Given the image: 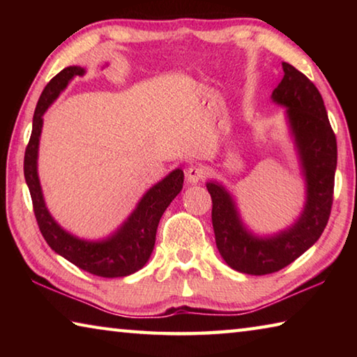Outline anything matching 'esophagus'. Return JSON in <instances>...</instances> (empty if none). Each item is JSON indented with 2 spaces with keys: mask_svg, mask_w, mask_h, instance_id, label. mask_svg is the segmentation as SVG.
<instances>
[{
  "mask_svg": "<svg viewBox=\"0 0 357 357\" xmlns=\"http://www.w3.org/2000/svg\"><path fill=\"white\" fill-rule=\"evenodd\" d=\"M204 178H206V172H204V168H202V167L192 165L185 170V179L189 184L202 183Z\"/></svg>",
  "mask_w": 357,
  "mask_h": 357,
  "instance_id": "obj_1",
  "label": "esophagus"
}]
</instances>
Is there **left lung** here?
Returning a JSON list of instances; mask_svg holds the SVG:
<instances>
[{
    "mask_svg": "<svg viewBox=\"0 0 357 357\" xmlns=\"http://www.w3.org/2000/svg\"><path fill=\"white\" fill-rule=\"evenodd\" d=\"M282 68L285 75L271 100L285 108L304 178L305 202L298 219L274 234H257L244 223L233 193L219 181L206 183L217 249L229 268L250 275L277 273L309 250L324 231L334 193L337 142L321 94L291 64L282 63Z\"/></svg>",
    "mask_w": 357,
    "mask_h": 357,
    "instance_id": "left-lung-1",
    "label": "left lung"
}]
</instances>
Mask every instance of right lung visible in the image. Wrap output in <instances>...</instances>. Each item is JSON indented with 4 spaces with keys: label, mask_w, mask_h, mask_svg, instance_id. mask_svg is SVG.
Wrapping results in <instances>:
<instances>
[{
    "label": "right lung",
    "mask_w": 357,
    "mask_h": 357,
    "mask_svg": "<svg viewBox=\"0 0 357 357\" xmlns=\"http://www.w3.org/2000/svg\"><path fill=\"white\" fill-rule=\"evenodd\" d=\"M84 74H86V69L80 66H69L47 83L34 112L31 138L25 151L23 170H25V181L31 193L36 220H38L42 236L52 247V250L89 274L114 279V277L134 274L148 263L154 250L157 225L168 204L183 190L184 173L181 168H176L159 183L149 187L128 219L107 238L96 241L83 239L59 225L47 208L38 173L39 142L42 126H44L42 116L47 108L59 98V94L68 88V84L74 80V77H83Z\"/></svg>",
    "instance_id": "1"
}]
</instances>
